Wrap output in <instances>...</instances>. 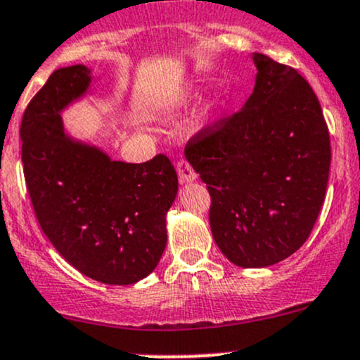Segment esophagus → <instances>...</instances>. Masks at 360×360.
Returning a JSON list of instances; mask_svg holds the SVG:
<instances>
[{
	"label": "esophagus",
	"mask_w": 360,
	"mask_h": 360,
	"mask_svg": "<svg viewBox=\"0 0 360 360\" xmlns=\"http://www.w3.org/2000/svg\"><path fill=\"white\" fill-rule=\"evenodd\" d=\"M177 176H179L181 183H191V181L196 179L195 169L191 167V164L186 159L177 162Z\"/></svg>",
	"instance_id": "34e87169"
}]
</instances>
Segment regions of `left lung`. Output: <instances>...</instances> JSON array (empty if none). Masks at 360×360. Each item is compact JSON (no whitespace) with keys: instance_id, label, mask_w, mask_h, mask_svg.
Segmentation results:
<instances>
[{"instance_id":"obj_1","label":"left lung","mask_w":360,"mask_h":360,"mask_svg":"<svg viewBox=\"0 0 360 360\" xmlns=\"http://www.w3.org/2000/svg\"><path fill=\"white\" fill-rule=\"evenodd\" d=\"M255 65L246 105L201 128L184 150L210 193L213 239L243 268L270 266L306 243L331 162L326 121L306 78L259 53Z\"/></svg>"}]
</instances>
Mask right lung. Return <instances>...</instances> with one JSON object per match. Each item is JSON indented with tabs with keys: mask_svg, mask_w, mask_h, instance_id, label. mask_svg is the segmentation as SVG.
Instances as JSON below:
<instances>
[{
	"mask_svg": "<svg viewBox=\"0 0 360 360\" xmlns=\"http://www.w3.org/2000/svg\"><path fill=\"white\" fill-rule=\"evenodd\" d=\"M89 84L86 66L59 68L29 102L20 124L23 176L59 255L97 282L129 285L160 262L177 174L164 153L126 164L65 135L59 112Z\"/></svg>",
	"mask_w": 360,
	"mask_h": 360,
	"instance_id": "right-lung-1",
	"label": "right lung"
}]
</instances>
